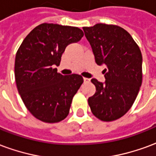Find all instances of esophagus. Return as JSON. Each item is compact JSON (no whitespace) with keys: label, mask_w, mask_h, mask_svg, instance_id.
I'll return each instance as SVG.
<instances>
[{"label":"esophagus","mask_w":156,"mask_h":156,"mask_svg":"<svg viewBox=\"0 0 156 156\" xmlns=\"http://www.w3.org/2000/svg\"><path fill=\"white\" fill-rule=\"evenodd\" d=\"M83 81H84V83H88V82L90 81V79L87 78H83Z\"/></svg>","instance_id":"34e87169"}]
</instances>
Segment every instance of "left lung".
<instances>
[{
    "mask_svg": "<svg viewBox=\"0 0 156 156\" xmlns=\"http://www.w3.org/2000/svg\"><path fill=\"white\" fill-rule=\"evenodd\" d=\"M95 62L105 65V81L91 82L96 92L88 98L92 113L103 121L118 119L134 104L142 83V54L130 34L120 27L98 23L83 27Z\"/></svg>",
    "mask_w": 156,
    "mask_h": 156,
    "instance_id": "1",
    "label": "left lung"
}]
</instances>
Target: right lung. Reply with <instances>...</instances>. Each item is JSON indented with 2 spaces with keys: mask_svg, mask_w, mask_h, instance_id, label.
Here are the masks:
<instances>
[{
  "mask_svg": "<svg viewBox=\"0 0 156 156\" xmlns=\"http://www.w3.org/2000/svg\"><path fill=\"white\" fill-rule=\"evenodd\" d=\"M81 29L43 23L27 36L16 52L15 78L19 94L39 120L57 123L67 117L72 100L83 82L82 76L58 73L65 48L81 40Z\"/></svg>",
  "mask_w": 156,
  "mask_h": 156,
  "instance_id": "1",
  "label": "right lung"
}]
</instances>
